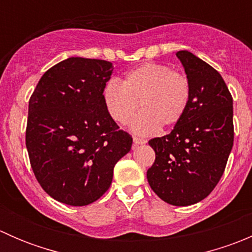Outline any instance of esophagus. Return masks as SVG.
Wrapping results in <instances>:
<instances>
[{"label":"esophagus","instance_id":"esophagus-1","mask_svg":"<svg viewBox=\"0 0 252 252\" xmlns=\"http://www.w3.org/2000/svg\"><path fill=\"white\" fill-rule=\"evenodd\" d=\"M133 142H134V145H144V144H146L147 140H145V139H140V138H136V136H134V138H133Z\"/></svg>","mask_w":252,"mask_h":252}]
</instances>
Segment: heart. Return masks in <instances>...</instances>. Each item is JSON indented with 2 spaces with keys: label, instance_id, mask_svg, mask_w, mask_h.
Wrapping results in <instances>:
<instances>
[{
  "label": "heart",
  "instance_id": "heart-1",
  "mask_svg": "<svg viewBox=\"0 0 252 252\" xmlns=\"http://www.w3.org/2000/svg\"><path fill=\"white\" fill-rule=\"evenodd\" d=\"M190 100V83L183 73L161 63H145L128 72L123 83L110 80L103 89V101L114 122L126 124L139 108L144 110L131 121L130 129L150 135L159 126H171L184 116Z\"/></svg>",
  "mask_w": 252,
  "mask_h": 252
}]
</instances>
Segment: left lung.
<instances>
[{
  "mask_svg": "<svg viewBox=\"0 0 252 252\" xmlns=\"http://www.w3.org/2000/svg\"><path fill=\"white\" fill-rule=\"evenodd\" d=\"M190 83V100L173 130L149 145L156 158L147 182L159 199L189 206L211 194L234 141L233 98L220 73L189 51H178Z\"/></svg>",
  "mask_w": 252,
  "mask_h": 252,
  "instance_id": "1",
  "label": "left lung"
}]
</instances>
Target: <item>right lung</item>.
I'll use <instances>...</instances> for the list:
<instances>
[{"instance_id": "1", "label": "right lung", "mask_w": 252, "mask_h": 252, "mask_svg": "<svg viewBox=\"0 0 252 252\" xmlns=\"http://www.w3.org/2000/svg\"><path fill=\"white\" fill-rule=\"evenodd\" d=\"M111 62L70 57L47 70L29 100L25 144L32 172L57 201L85 206L108 190L133 138L103 101Z\"/></svg>"}]
</instances>
